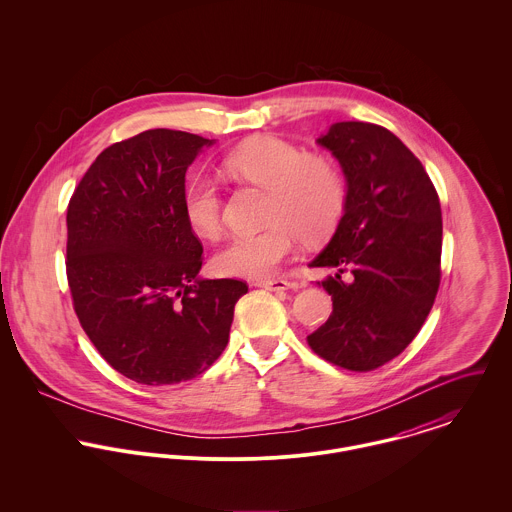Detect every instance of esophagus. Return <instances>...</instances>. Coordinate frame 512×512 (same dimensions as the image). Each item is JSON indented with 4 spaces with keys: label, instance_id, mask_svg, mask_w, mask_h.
Returning <instances> with one entry per match:
<instances>
[{
    "label": "esophagus",
    "instance_id": "esophagus-1",
    "mask_svg": "<svg viewBox=\"0 0 512 512\" xmlns=\"http://www.w3.org/2000/svg\"><path fill=\"white\" fill-rule=\"evenodd\" d=\"M254 286L270 290V292H286L292 288V284L288 280H256Z\"/></svg>",
    "mask_w": 512,
    "mask_h": 512
}]
</instances>
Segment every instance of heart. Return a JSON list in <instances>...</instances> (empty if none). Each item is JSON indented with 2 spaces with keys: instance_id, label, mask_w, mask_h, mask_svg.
Listing matches in <instances>:
<instances>
[{
  "instance_id": "obj_1",
  "label": "heart",
  "mask_w": 512,
  "mask_h": 512,
  "mask_svg": "<svg viewBox=\"0 0 512 512\" xmlns=\"http://www.w3.org/2000/svg\"><path fill=\"white\" fill-rule=\"evenodd\" d=\"M224 167L268 189V222L258 232L234 234L219 248L213 266L224 276L264 278L292 258L299 236L321 242L335 232L347 209V181L327 155L305 153L292 142L262 136L234 147ZM189 226L215 236L222 224L219 185L205 173L193 175L183 191Z\"/></svg>"
}]
</instances>
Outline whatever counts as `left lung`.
Segmentation results:
<instances>
[{
	"mask_svg": "<svg viewBox=\"0 0 512 512\" xmlns=\"http://www.w3.org/2000/svg\"><path fill=\"white\" fill-rule=\"evenodd\" d=\"M341 163L347 209L309 264L337 268L323 286L333 313L307 335L313 353L368 372L398 357L420 333L441 280V207L422 161L392 132L337 122L317 140ZM349 271L345 283L340 274Z\"/></svg>",
	"mask_w": 512,
	"mask_h": 512,
	"instance_id": "1",
	"label": "left lung"
}]
</instances>
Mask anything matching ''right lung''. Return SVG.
Segmentation results:
<instances>
[{
    "instance_id": "obj_1",
    "label": "right lung",
    "mask_w": 512,
    "mask_h": 512,
    "mask_svg": "<svg viewBox=\"0 0 512 512\" xmlns=\"http://www.w3.org/2000/svg\"><path fill=\"white\" fill-rule=\"evenodd\" d=\"M213 140L147 130L106 147L67 209V280L84 333L126 378L177 384L228 343L234 278L199 280L203 244L183 213L187 167Z\"/></svg>"
}]
</instances>
